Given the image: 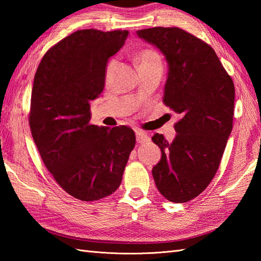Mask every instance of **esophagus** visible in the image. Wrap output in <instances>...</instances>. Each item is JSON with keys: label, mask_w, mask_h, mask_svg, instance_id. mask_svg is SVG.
Here are the masks:
<instances>
[{"label": "esophagus", "mask_w": 261, "mask_h": 261, "mask_svg": "<svg viewBox=\"0 0 261 261\" xmlns=\"http://www.w3.org/2000/svg\"><path fill=\"white\" fill-rule=\"evenodd\" d=\"M136 137H137L138 143H145V142L149 141V139H150L147 134H145V132H142V131H139V130L136 131Z\"/></svg>", "instance_id": "34e87169"}]
</instances>
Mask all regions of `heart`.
Listing matches in <instances>:
<instances>
[{
  "mask_svg": "<svg viewBox=\"0 0 261 261\" xmlns=\"http://www.w3.org/2000/svg\"><path fill=\"white\" fill-rule=\"evenodd\" d=\"M137 64L139 69L152 67V66H162V59H160L159 55L156 51L150 50V49H145V50L140 51L137 56ZM114 65L115 60H110V63L107 66V71H105L107 76H109L111 71H112Z\"/></svg>",
  "mask_w": 261,
  "mask_h": 261,
  "instance_id": "heart-1",
  "label": "heart"
}]
</instances>
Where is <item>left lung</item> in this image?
<instances>
[{
  "label": "left lung",
  "mask_w": 261,
  "mask_h": 261,
  "mask_svg": "<svg viewBox=\"0 0 261 261\" xmlns=\"http://www.w3.org/2000/svg\"><path fill=\"white\" fill-rule=\"evenodd\" d=\"M137 35L165 55L163 101L180 114L173 141L152 137L162 150L152 176L164 197L184 203L198 196L219 169L233 123L234 84L214 49L191 33L154 27Z\"/></svg>",
  "instance_id": "8db88e82"
}]
</instances>
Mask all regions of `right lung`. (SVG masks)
<instances>
[{"label":"right lung","instance_id":"add662e5","mask_svg":"<svg viewBox=\"0 0 261 261\" xmlns=\"http://www.w3.org/2000/svg\"><path fill=\"white\" fill-rule=\"evenodd\" d=\"M126 30H79L42 57L33 81L29 124L43 164L69 195L92 202L114 193L135 131L91 124V101L105 84L110 57L124 45Z\"/></svg>","mask_w":261,"mask_h":261}]
</instances>
